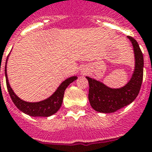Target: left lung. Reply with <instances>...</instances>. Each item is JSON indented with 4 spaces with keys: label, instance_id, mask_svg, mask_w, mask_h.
<instances>
[{
    "label": "left lung",
    "instance_id": "8db88e82",
    "mask_svg": "<svg viewBox=\"0 0 152 152\" xmlns=\"http://www.w3.org/2000/svg\"><path fill=\"white\" fill-rule=\"evenodd\" d=\"M132 43L135 57V69L127 84L121 88L107 87L100 81L86 76L89 83L88 98L91 107L97 112L112 113L128 105L137 97L143 80L144 57L139 44L132 37H127Z\"/></svg>",
    "mask_w": 152,
    "mask_h": 152
}]
</instances>
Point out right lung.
<instances>
[{"label":"right lung","mask_w":152,"mask_h":152,"mask_svg":"<svg viewBox=\"0 0 152 152\" xmlns=\"http://www.w3.org/2000/svg\"><path fill=\"white\" fill-rule=\"evenodd\" d=\"M7 61H8V58L6 60V65H7ZM6 71L7 70H6L5 65V77L7 88H8V93H9L12 102H14V104L19 110L26 113V114L29 115L30 116L34 117H48L56 113L59 110V108H61V104H62L65 89L67 88L68 86L71 83H72L77 79V76H72V77L66 79L65 81L61 83V85L59 86L58 88L57 89L56 91L52 95L47 99L44 100V101L39 102H27L20 99L14 93L12 87H10L9 82H8V75H7Z\"/></svg>","instance_id":"right-lung-1"}]
</instances>
